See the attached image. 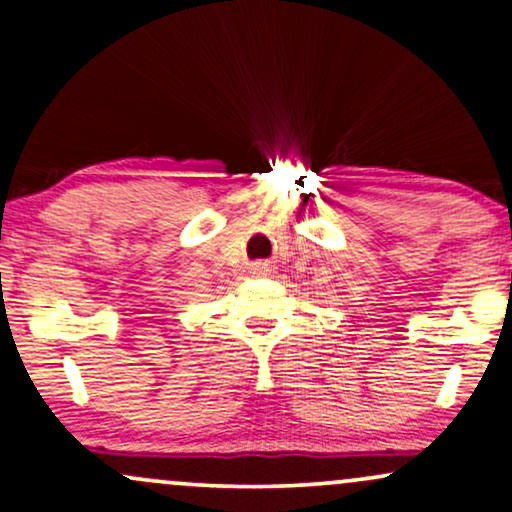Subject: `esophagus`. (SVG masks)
I'll use <instances>...</instances> for the list:
<instances>
[{"label":"esophagus","instance_id":"obj_1","mask_svg":"<svg viewBox=\"0 0 512 512\" xmlns=\"http://www.w3.org/2000/svg\"><path fill=\"white\" fill-rule=\"evenodd\" d=\"M272 272V267H269L267 262H260V264H255V274H269Z\"/></svg>","mask_w":512,"mask_h":512}]
</instances>
